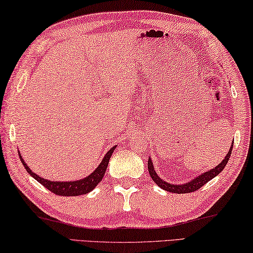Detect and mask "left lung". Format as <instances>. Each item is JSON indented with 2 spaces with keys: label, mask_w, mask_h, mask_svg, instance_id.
Masks as SVG:
<instances>
[{
  "label": "left lung",
  "mask_w": 253,
  "mask_h": 253,
  "mask_svg": "<svg viewBox=\"0 0 253 253\" xmlns=\"http://www.w3.org/2000/svg\"><path fill=\"white\" fill-rule=\"evenodd\" d=\"M232 149H233V144H232L229 152H227V155L225 156L224 160H222V163L220 165H217L216 167L211 169V170L206 171L203 173V175L196 177L195 179L190 180L189 183H186L183 185H172L170 183H167V181H164L161 178H159L157 176V173L154 169V165L151 163V159L148 160V170L149 173H150V176L152 179H154L155 183L161 187L165 190H167V192H170V193H176V194H185V193H193V192H196V190L200 189L202 186H204L206 183H209L211 179H213L215 176H217L218 173H220L224 167L227 164V161H229L230 157H231V152H232Z\"/></svg>",
  "instance_id": "left-lung-1"
}]
</instances>
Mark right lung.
<instances>
[{"instance_id":"add662e5","label":"right lung","mask_w":253,"mask_h":253,"mask_svg":"<svg viewBox=\"0 0 253 253\" xmlns=\"http://www.w3.org/2000/svg\"><path fill=\"white\" fill-rule=\"evenodd\" d=\"M114 150H115V147L112 148L111 150L107 152L104 158H103L102 163L99 164L98 167L95 169L89 176L84 178V179H81L77 181H50V180L43 179V178L39 177L37 173L32 172L30 170V168L27 166V164L24 163L22 157L20 155L19 156H20V159H21V163L24 166V168H26V170L30 173L36 180H38L41 185L50 190L51 193L59 196H80V195H83V194L85 195V194L89 193L90 190H93L95 187H96L97 184L102 180V178L105 175L107 165H109L110 158Z\"/></svg>"}]
</instances>
